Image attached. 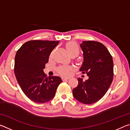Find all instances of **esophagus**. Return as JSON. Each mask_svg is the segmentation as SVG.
<instances>
[{
    "mask_svg": "<svg viewBox=\"0 0 130 130\" xmlns=\"http://www.w3.org/2000/svg\"><path fill=\"white\" fill-rule=\"evenodd\" d=\"M62 78L63 81H65V80H68V79H69V77H62Z\"/></svg>",
    "mask_w": 130,
    "mask_h": 130,
    "instance_id": "esophagus-1",
    "label": "esophagus"
}]
</instances>
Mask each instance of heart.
Returning a JSON list of instances; mask_svg holds the SVG:
<instances>
[{"label":"heart","mask_w":130,"mask_h":130,"mask_svg":"<svg viewBox=\"0 0 130 130\" xmlns=\"http://www.w3.org/2000/svg\"><path fill=\"white\" fill-rule=\"evenodd\" d=\"M66 48L70 55L72 54H78L79 47L77 44L74 42H69L66 45ZM70 68L69 67H61L58 68V71L60 74L63 76H67L69 74Z\"/></svg>","instance_id":"b5f03b06"}]
</instances>
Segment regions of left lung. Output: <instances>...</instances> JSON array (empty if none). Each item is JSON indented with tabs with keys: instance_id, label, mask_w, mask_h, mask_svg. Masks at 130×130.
Wrapping results in <instances>:
<instances>
[{
	"instance_id": "8db88e82",
	"label": "left lung",
	"mask_w": 130,
	"mask_h": 130,
	"mask_svg": "<svg viewBox=\"0 0 130 130\" xmlns=\"http://www.w3.org/2000/svg\"><path fill=\"white\" fill-rule=\"evenodd\" d=\"M84 60L80 71L89 77L83 81L78 78V85L73 89L74 98L85 104L100 100L112 82L113 63L111 54L99 42L83 41L80 44Z\"/></svg>"
}]
</instances>
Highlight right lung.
Returning <instances> with one entry per match:
<instances>
[{
  "mask_svg": "<svg viewBox=\"0 0 130 130\" xmlns=\"http://www.w3.org/2000/svg\"><path fill=\"white\" fill-rule=\"evenodd\" d=\"M59 41L34 40L26 42L15 57L14 73L23 93L37 103L49 102L62 83L58 76H49L43 72L50 53Z\"/></svg>",
  "mask_w": 130,
  "mask_h": 130,
  "instance_id": "1",
  "label": "right lung"
}]
</instances>
